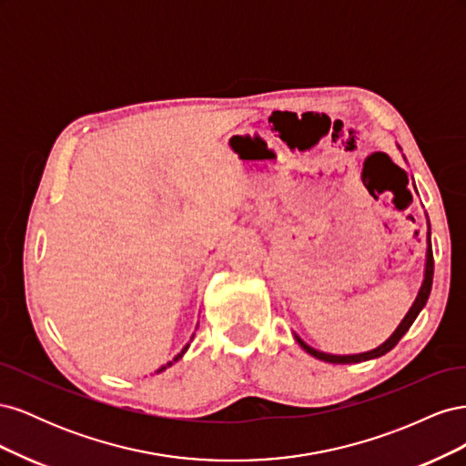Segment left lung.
<instances>
[{"label": "left lung", "mask_w": 466, "mask_h": 466, "mask_svg": "<svg viewBox=\"0 0 466 466\" xmlns=\"http://www.w3.org/2000/svg\"><path fill=\"white\" fill-rule=\"evenodd\" d=\"M431 281H433V252H431V231H430V221H428V250H426L424 281H421V286H420V289H418V295H416V299H414L412 307L408 309V313L404 315V319L400 320L399 327L394 329V332L387 338V340H385L383 344L377 346L375 350L363 351V354L336 356V354H327V351H319V350L311 348V346H309L307 342H303L298 334H293V336H295V340H298V344L307 351V354H311L313 358L322 360V361H327V363H360V361H368V360H375V358L385 356L387 351H390L394 346L399 344L400 338L408 332V329L412 327V322L416 320V317L420 315L421 309L426 307L428 298H430V291H431Z\"/></svg>", "instance_id": "left-lung-1"}]
</instances>
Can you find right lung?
<instances>
[{"mask_svg":"<svg viewBox=\"0 0 466 466\" xmlns=\"http://www.w3.org/2000/svg\"><path fill=\"white\" fill-rule=\"evenodd\" d=\"M192 338H194V336H192ZM192 338H190V340H192ZM188 348H190V342H188V344H187L185 348H182V350H180V354H177V356L173 358V361H167V363H165V365H161V368H159L157 371H155V373H161V371H165L167 368H171V365H173L175 361H178V360H180L182 356H185V354H187V350H188Z\"/></svg>","mask_w":466,"mask_h":466,"instance_id":"1","label":"right lung"}]
</instances>
